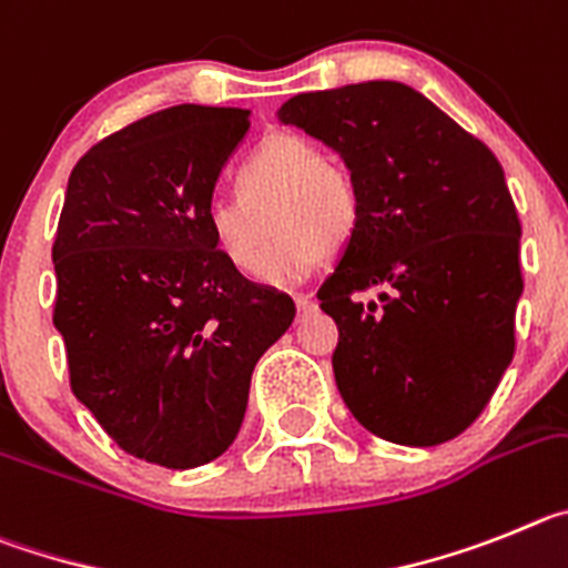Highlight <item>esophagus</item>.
<instances>
[{"label": "esophagus", "mask_w": 568, "mask_h": 568, "mask_svg": "<svg viewBox=\"0 0 568 568\" xmlns=\"http://www.w3.org/2000/svg\"><path fill=\"white\" fill-rule=\"evenodd\" d=\"M294 303H296V314L300 316H308L311 311H314V300H311L308 294H296Z\"/></svg>", "instance_id": "esophagus-1"}]
</instances>
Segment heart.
<instances>
[{
	"instance_id": "1",
	"label": "heart",
	"mask_w": 568,
	"mask_h": 568,
	"mask_svg": "<svg viewBox=\"0 0 568 568\" xmlns=\"http://www.w3.org/2000/svg\"><path fill=\"white\" fill-rule=\"evenodd\" d=\"M234 201L206 209L212 248L232 272H263L272 222L278 246L265 265L268 283L300 280L354 240L359 226V189L339 161L300 135H272L248 152L232 175Z\"/></svg>"
}]
</instances>
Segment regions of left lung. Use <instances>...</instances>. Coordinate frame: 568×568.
Returning <instances> with one entry per match:
<instances>
[{"mask_svg":"<svg viewBox=\"0 0 568 568\" xmlns=\"http://www.w3.org/2000/svg\"><path fill=\"white\" fill-rule=\"evenodd\" d=\"M345 158L359 226L320 308L339 342L334 376L373 436L433 447L489 405L515 354L520 221L484 141L398 81L303 93L280 106ZM383 291L379 304L358 294Z\"/></svg>","mask_w":568,"mask_h":568,"instance_id":"1","label":"left lung"}]
</instances>
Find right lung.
<instances>
[{
	"label": "right lung",
	"mask_w": 568,
	"mask_h": 568,
	"mask_svg": "<svg viewBox=\"0 0 568 568\" xmlns=\"http://www.w3.org/2000/svg\"><path fill=\"white\" fill-rule=\"evenodd\" d=\"M248 110L181 104L81 155L53 240L70 387L124 453L166 469L237 436L260 356L294 303L212 248L206 209Z\"/></svg>",
	"instance_id": "1"
}]
</instances>
